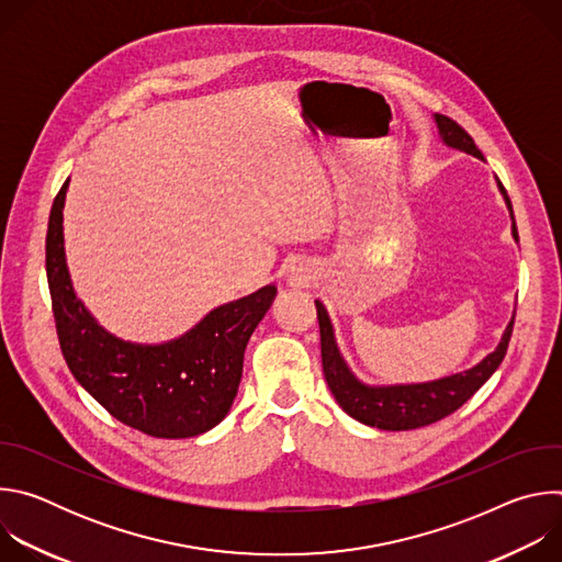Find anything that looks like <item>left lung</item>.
Listing matches in <instances>:
<instances>
[{
  "mask_svg": "<svg viewBox=\"0 0 562 562\" xmlns=\"http://www.w3.org/2000/svg\"><path fill=\"white\" fill-rule=\"evenodd\" d=\"M436 122L442 133V139L449 146L483 159V153H480V148L475 146L473 137L458 122H453L451 117L440 115V113H436ZM498 187H501V191L507 200V206L512 211V202L507 198L505 187L501 182H498ZM514 237L518 239L516 222H514ZM315 306H317V323H319V347H323V371H325L331 393L338 400V405L358 423L378 427V429H386V431H409V429L427 427V425H434V423L447 418L456 409H460L467 400L480 386H483L492 378V373L501 367V362L507 353L509 340H512L514 319H516V313H514L512 323L505 329V336H503L501 345L496 347V351L490 353L483 362L475 364L469 371H462L451 378L436 380V382H425V384L375 386L373 389V386H364L362 382H358L353 378V373L347 369V364L336 347L334 329H331L329 315H327L323 302H315Z\"/></svg>",
  "mask_w": 562,
  "mask_h": 562,
  "instance_id": "8db88e82",
  "label": "left lung"
}]
</instances>
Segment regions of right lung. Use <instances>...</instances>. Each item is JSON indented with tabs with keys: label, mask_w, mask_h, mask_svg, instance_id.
Listing matches in <instances>:
<instances>
[{
	"label": "right lung",
	"mask_w": 562,
	"mask_h": 562,
	"mask_svg": "<svg viewBox=\"0 0 562 562\" xmlns=\"http://www.w3.org/2000/svg\"><path fill=\"white\" fill-rule=\"evenodd\" d=\"M53 200L46 233V276L61 356L98 403L120 423L153 438H191L231 409L245 349L276 297V286L213 308L187 336L139 347L106 334L72 293L64 262L61 206Z\"/></svg>",
	"instance_id": "right-lung-1"
}]
</instances>
